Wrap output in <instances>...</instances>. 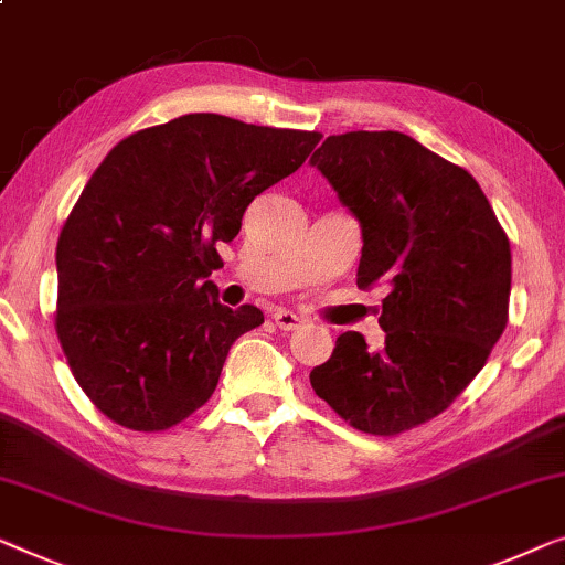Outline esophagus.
<instances>
[{"label": "esophagus", "mask_w": 565, "mask_h": 565, "mask_svg": "<svg viewBox=\"0 0 565 565\" xmlns=\"http://www.w3.org/2000/svg\"><path fill=\"white\" fill-rule=\"evenodd\" d=\"M273 321L280 331H296L302 326V318L292 313V310H285V308H277L273 313Z\"/></svg>", "instance_id": "34e87169"}]
</instances>
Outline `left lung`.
I'll use <instances>...</instances> for the list:
<instances>
[{
    "mask_svg": "<svg viewBox=\"0 0 565 565\" xmlns=\"http://www.w3.org/2000/svg\"><path fill=\"white\" fill-rule=\"evenodd\" d=\"M310 166L362 226L356 285L387 288L384 347L341 333L310 384L356 430L397 436L487 364L510 308V239L471 173L403 132L331 135Z\"/></svg>",
    "mask_w": 565,
    "mask_h": 565,
    "instance_id": "obj_1",
    "label": "left lung"
}]
</instances>
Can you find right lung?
Segmentation results:
<instances>
[{"instance_id":"1","label":"right lung","mask_w":565,"mask_h":565,"mask_svg":"<svg viewBox=\"0 0 565 565\" xmlns=\"http://www.w3.org/2000/svg\"><path fill=\"white\" fill-rule=\"evenodd\" d=\"M318 140L185 114L129 135L94 170L55 249V331L106 418L158 433L209 403L232 343L265 323L257 306L218 302L216 244Z\"/></svg>"}]
</instances>
